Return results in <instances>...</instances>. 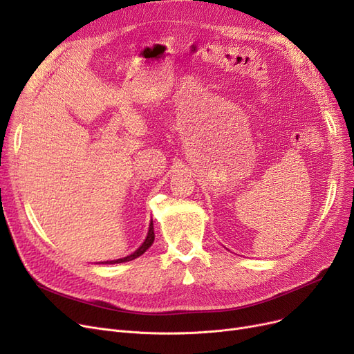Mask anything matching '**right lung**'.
Segmentation results:
<instances>
[{
    "label": "right lung",
    "mask_w": 354,
    "mask_h": 354,
    "mask_svg": "<svg viewBox=\"0 0 354 354\" xmlns=\"http://www.w3.org/2000/svg\"><path fill=\"white\" fill-rule=\"evenodd\" d=\"M153 241H154V229H153V221H151L150 226H149V233H147L146 241L142 242V245L138 248L136 252H133V254L125 257V258H120V259H115V261H104V263H102V264H121V263H127V261H133V259L138 258L140 255H142L144 252H146L149 248L151 246Z\"/></svg>",
    "instance_id": "right-lung-1"
}]
</instances>
